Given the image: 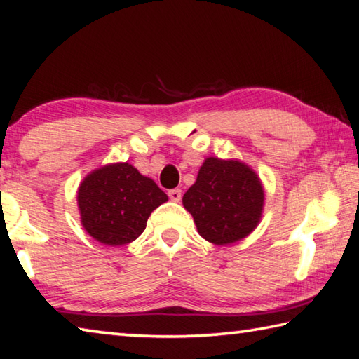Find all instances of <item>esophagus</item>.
I'll use <instances>...</instances> for the list:
<instances>
[{
  "mask_svg": "<svg viewBox=\"0 0 359 359\" xmlns=\"http://www.w3.org/2000/svg\"><path fill=\"white\" fill-rule=\"evenodd\" d=\"M168 198H170L172 201H180L181 200L180 189H172V191H168Z\"/></svg>",
  "mask_w": 359,
  "mask_h": 359,
  "instance_id": "34e87169",
  "label": "esophagus"
}]
</instances>
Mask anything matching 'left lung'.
<instances>
[{"mask_svg":"<svg viewBox=\"0 0 359 359\" xmlns=\"http://www.w3.org/2000/svg\"><path fill=\"white\" fill-rule=\"evenodd\" d=\"M203 239L226 245L258 226L264 208V189L252 168L241 161L206 158L197 181L182 197Z\"/></svg>","mask_w":359,"mask_h":359,"instance_id":"left-lung-1","label":"left lung"}]
</instances>
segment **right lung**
I'll return each instance as SVG.
<instances>
[{"label":"right lung","mask_w":359,"mask_h":359,"mask_svg":"<svg viewBox=\"0 0 359 359\" xmlns=\"http://www.w3.org/2000/svg\"><path fill=\"white\" fill-rule=\"evenodd\" d=\"M168 200L151 178L128 162L97 168L78 189L81 223L104 245H125L144 233L150 214Z\"/></svg>","instance_id":"right-lung-1"}]
</instances>
